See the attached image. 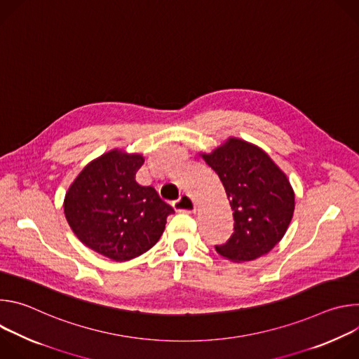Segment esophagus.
Instances as JSON below:
<instances>
[{
    "label": "esophagus",
    "mask_w": 359,
    "mask_h": 359,
    "mask_svg": "<svg viewBox=\"0 0 359 359\" xmlns=\"http://www.w3.org/2000/svg\"><path fill=\"white\" fill-rule=\"evenodd\" d=\"M173 208L176 212H182V213L196 212V204L189 194H180V197L173 201Z\"/></svg>",
    "instance_id": "1"
}]
</instances>
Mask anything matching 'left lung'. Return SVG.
<instances>
[{
    "mask_svg": "<svg viewBox=\"0 0 359 359\" xmlns=\"http://www.w3.org/2000/svg\"><path fill=\"white\" fill-rule=\"evenodd\" d=\"M204 159L220 177L234 219V231L216 251L236 263L267 254L285 234L294 213V190L264 150L230 137Z\"/></svg>",
    "mask_w": 359,
    "mask_h": 359,
    "instance_id": "8db88e82",
    "label": "left lung"
}]
</instances>
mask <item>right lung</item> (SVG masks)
Instances as JSON below:
<instances>
[{"label":"right lung","instance_id":"add662e5","mask_svg":"<svg viewBox=\"0 0 359 359\" xmlns=\"http://www.w3.org/2000/svg\"><path fill=\"white\" fill-rule=\"evenodd\" d=\"M143 162L136 153L111 150L86 165L65 194L64 212L75 236L114 262L151 248L175 213L155 189L135 180Z\"/></svg>","mask_w":359,"mask_h":359}]
</instances>
